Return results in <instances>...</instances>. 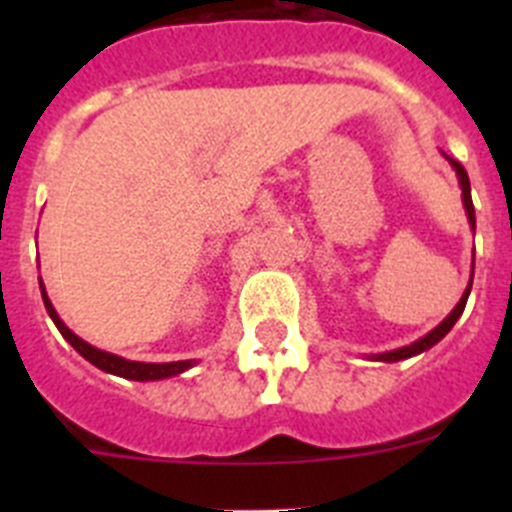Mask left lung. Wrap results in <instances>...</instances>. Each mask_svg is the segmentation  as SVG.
Segmentation results:
<instances>
[{
  "mask_svg": "<svg viewBox=\"0 0 512 512\" xmlns=\"http://www.w3.org/2000/svg\"><path fill=\"white\" fill-rule=\"evenodd\" d=\"M449 158V156H446ZM449 164L454 166L456 176H459V184H461V200H464V210H467V217H469V225L474 228V205H472V189H469V176L467 171H464V166L459 164V161H454V158H449ZM472 269H474V261H472ZM469 292H472V282L467 284V289H464V295H461V300L456 302L454 310L449 312V318H443V323H438L436 328L428 333V336L418 338L415 343H410V346H402V348H395V351H384V354H374L372 359L377 361H402V359H410V356H418L423 354V351H428L431 346H436L438 341H441L446 333H449L451 328H454L456 320L461 318V312H464V307H467V300H469Z\"/></svg>",
  "mask_w": 512,
  "mask_h": 512,
  "instance_id": "8db88e82",
  "label": "left lung"
}]
</instances>
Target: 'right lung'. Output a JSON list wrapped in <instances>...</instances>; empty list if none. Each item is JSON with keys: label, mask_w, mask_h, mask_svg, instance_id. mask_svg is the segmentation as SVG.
<instances>
[{"label": "right lung", "mask_w": 512, "mask_h": 512, "mask_svg": "<svg viewBox=\"0 0 512 512\" xmlns=\"http://www.w3.org/2000/svg\"><path fill=\"white\" fill-rule=\"evenodd\" d=\"M40 292H43L45 310H48L51 320L56 323V328L61 330V336L66 338V341H69L71 346H74L76 351L84 356V359L92 361L97 369H102V372L117 374V377H125V379H135V382H153V379L176 377V374L187 372V369H192V366L197 364V361H192V359H189V361H169V364H146V361H130V359H122V356H117V354H110V351H102V348H94L92 343L81 341L74 330L66 328V323L58 318L56 307L51 305V300H48V295H45L43 282H40Z\"/></svg>", "instance_id": "1"}]
</instances>
